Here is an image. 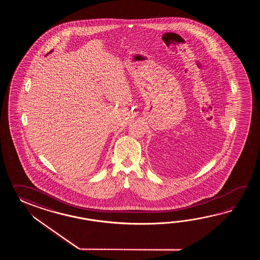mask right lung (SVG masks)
<instances>
[{"instance_id":"obj_1","label":"right lung","mask_w":260,"mask_h":260,"mask_svg":"<svg viewBox=\"0 0 260 260\" xmlns=\"http://www.w3.org/2000/svg\"><path fill=\"white\" fill-rule=\"evenodd\" d=\"M51 52H52V51H51ZM51 52H50V53H51Z\"/></svg>"}]
</instances>
